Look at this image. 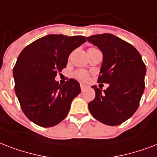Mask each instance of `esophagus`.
Masks as SVG:
<instances>
[{"instance_id":"1","label":"esophagus","mask_w":157,"mask_h":157,"mask_svg":"<svg viewBox=\"0 0 157 157\" xmlns=\"http://www.w3.org/2000/svg\"><path fill=\"white\" fill-rule=\"evenodd\" d=\"M80 87H81V90H82V92H83V91H85V90L87 89V86H86V85L84 84H80Z\"/></svg>"}]
</instances>
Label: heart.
<instances>
[{"label":"heart","instance_id":"1","mask_svg":"<svg viewBox=\"0 0 157 157\" xmlns=\"http://www.w3.org/2000/svg\"><path fill=\"white\" fill-rule=\"evenodd\" d=\"M75 75L78 78H79V79L81 80H87V78H88V75H87V73L82 70H77V71L75 72Z\"/></svg>","mask_w":157,"mask_h":157}]
</instances>
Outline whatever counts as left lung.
I'll use <instances>...</instances> for the list:
<instances>
[{"mask_svg":"<svg viewBox=\"0 0 157 157\" xmlns=\"http://www.w3.org/2000/svg\"><path fill=\"white\" fill-rule=\"evenodd\" d=\"M87 40L103 54L98 82L109 83L104 92L92 86L96 97L88 103V109L98 121L119 125L129 119L139 105L145 88L146 65L133 45L115 35H92Z\"/></svg>","mask_w":157,"mask_h":157,"instance_id":"left-lung-1","label":"left lung"}]
</instances>
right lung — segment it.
Here are the masks:
<instances>
[{
	"mask_svg": "<svg viewBox=\"0 0 157 157\" xmlns=\"http://www.w3.org/2000/svg\"><path fill=\"white\" fill-rule=\"evenodd\" d=\"M85 42L83 36L50 34L19 54L13 70L14 91L23 112L32 122L47 128L67 116L72 101L81 92L80 85L70 78L61 86L55 78L66 67L70 53Z\"/></svg>",
	"mask_w": 157,
	"mask_h": 157,
	"instance_id": "add662e5",
	"label": "right lung"
}]
</instances>
